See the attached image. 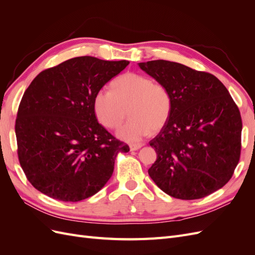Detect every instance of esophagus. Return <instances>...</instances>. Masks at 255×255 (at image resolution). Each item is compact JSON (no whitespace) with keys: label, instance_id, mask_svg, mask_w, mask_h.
<instances>
[{"label":"esophagus","instance_id":"34e87169","mask_svg":"<svg viewBox=\"0 0 255 255\" xmlns=\"http://www.w3.org/2000/svg\"><path fill=\"white\" fill-rule=\"evenodd\" d=\"M142 145H143V143H130L129 149H130V151H136L138 149H140Z\"/></svg>","mask_w":255,"mask_h":255}]
</instances>
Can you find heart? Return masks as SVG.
I'll return each instance as SVG.
<instances>
[{"mask_svg": "<svg viewBox=\"0 0 255 255\" xmlns=\"http://www.w3.org/2000/svg\"><path fill=\"white\" fill-rule=\"evenodd\" d=\"M112 87L113 91H97L94 111L99 122L111 129L122 125L128 111L130 119L117 133L121 139L138 141L151 130L157 132L166 126L172 111V98L164 84L128 72L116 79Z\"/></svg>", "mask_w": 255, "mask_h": 255, "instance_id": "1", "label": "heart"}]
</instances>
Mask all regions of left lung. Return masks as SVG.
<instances>
[{"mask_svg": "<svg viewBox=\"0 0 255 255\" xmlns=\"http://www.w3.org/2000/svg\"><path fill=\"white\" fill-rule=\"evenodd\" d=\"M172 98L166 126L149 142L157 158L148 170L167 195L201 199L231 180L241 158V113L215 75L168 60L138 64Z\"/></svg>", "mask_w": 255, "mask_h": 255, "instance_id": "obj_1", "label": "left lung"}]
</instances>
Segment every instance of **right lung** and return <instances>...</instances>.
I'll return each mask as SVG.
<instances>
[{
    "instance_id": "1",
    "label": "right lung",
    "mask_w": 255,
    "mask_h": 255,
    "mask_svg": "<svg viewBox=\"0 0 255 255\" xmlns=\"http://www.w3.org/2000/svg\"><path fill=\"white\" fill-rule=\"evenodd\" d=\"M128 64L74 57L45 69L30 83L14 129L21 168L37 190L78 202L111 179L118 153L129 148L98 122L94 98Z\"/></svg>"
}]
</instances>
